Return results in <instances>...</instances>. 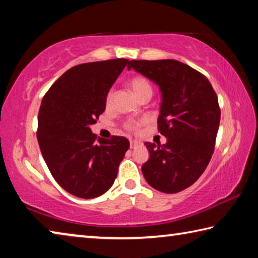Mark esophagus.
Returning a JSON list of instances; mask_svg holds the SVG:
<instances>
[{
    "label": "esophagus",
    "instance_id": "34e87169",
    "mask_svg": "<svg viewBox=\"0 0 258 258\" xmlns=\"http://www.w3.org/2000/svg\"><path fill=\"white\" fill-rule=\"evenodd\" d=\"M139 145H140V142L135 141V140H131V141H130V148H131V149H134V148L138 147Z\"/></svg>",
    "mask_w": 258,
    "mask_h": 258
}]
</instances>
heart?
Wrapping results in <instances>:
<instances>
[{"mask_svg":"<svg viewBox=\"0 0 258 258\" xmlns=\"http://www.w3.org/2000/svg\"><path fill=\"white\" fill-rule=\"evenodd\" d=\"M130 87L133 90V92L135 95L141 100L145 97H151L152 95V86L150 84V82L148 81V78L143 77V76H135L132 80L130 81ZM112 98H113V93L112 91H109L106 98V104L107 106H110L112 102ZM142 124V120H130L127 123H125V128L130 131V132H135L138 131L140 126Z\"/></svg>","mask_w":258,"mask_h":258,"instance_id":"1","label":"heart"}]
</instances>
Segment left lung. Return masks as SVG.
I'll use <instances>...</instances> for the list:
<instances>
[{
  "mask_svg": "<svg viewBox=\"0 0 258 258\" xmlns=\"http://www.w3.org/2000/svg\"><path fill=\"white\" fill-rule=\"evenodd\" d=\"M133 68L161 92L158 131L165 145L146 142L150 158L142 165L156 190L176 194L198 180L212 158L221 109L207 77L177 60H131Z\"/></svg>",
  "mask_w": 258,
  "mask_h": 258,
  "instance_id": "obj_1",
  "label": "left lung"
}]
</instances>
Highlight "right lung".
<instances>
[{"label":"right lung","instance_id":"obj_1","mask_svg":"<svg viewBox=\"0 0 258 258\" xmlns=\"http://www.w3.org/2000/svg\"><path fill=\"white\" fill-rule=\"evenodd\" d=\"M127 63L111 59L77 64L42 100L36 135L43 158L58 184L78 198H97L110 189L130 148L124 137L97 140L90 128Z\"/></svg>","mask_w":258,"mask_h":258}]
</instances>
